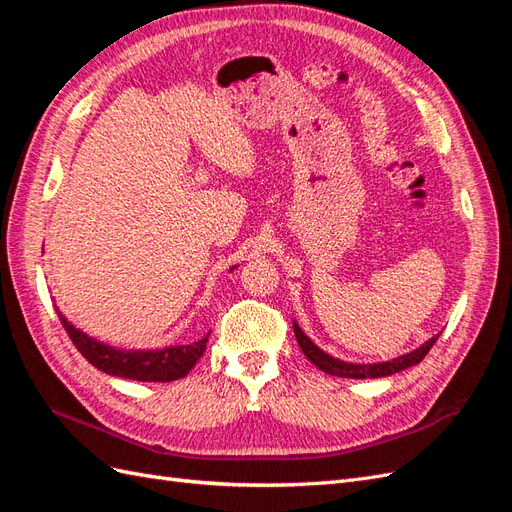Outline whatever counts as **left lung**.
<instances>
[{
    "label": "left lung",
    "mask_w": 512,
    "mask_h": 512,
    "mask_svg": "<svg viewBox=\"0 0 512 512\" xmlns=\"http://www.w3.org/2000/svg\"><path fill=\"white\" fill-rule=\"evenodd\" d=\"M294 327V337H297V342L303 350V354L307 356L309 361H312L318 369H322L324 374L329 376H337V378H354V380H365V378H386V376H393L401 369H408L412 365H418L423 359L425 354L431 350V346L438 342L440 335H433L431 339L423 346H418L416 350L408 352V354H401L397 359L391 361H382V363H346L342 359H335V356L327 354L324 350H320L312 339H309L297 322H292Z\"/></svg>",
    "instance_id": "left-lung-1"
}]
</instances>
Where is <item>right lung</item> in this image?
Masks as SVG:
<instances>
[{
    "label": "right lung",
    "instance_id": "add662e5",
    "mask_svg": "<svg viewBox=\"0 0 512 512\" xmlns=\"http://www.w3.org/2000/svg\"><path fill=\"white\" fill-rule=\"evenodd\" d=\"M232 271V269H230ZM55 312L64 324L66 333L70 335L72 344L79 348V352L85 359L98 367L108 376L126 378V380H138V382H170L188 376V371L198 363L207 348L209 333L194 342L181 344V346H168L160 350H123L113 348L108 344L98 342V339L89 337L81 329H76L68 318L59 312Z\"/></svg>",
    "mask_w": 512,
    "mask_h": 512
}]
</instances>
